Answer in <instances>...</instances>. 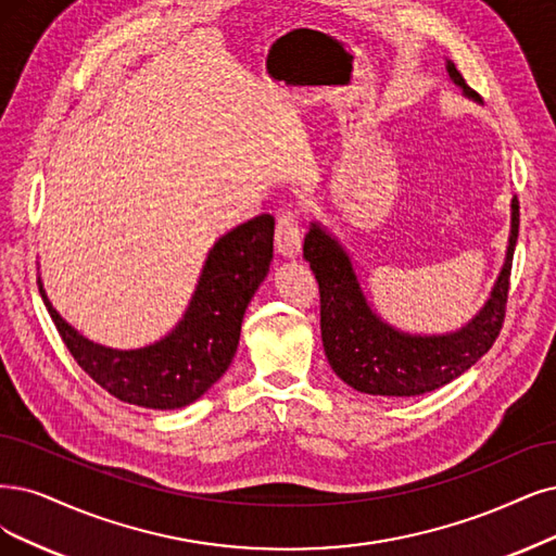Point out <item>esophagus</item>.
<instances>
[{
    "label": "esophagus",
    "instance_id": "1",
    "mask_svg": "<svg viewBox=\"0 0 556 556\" xmlns=\"http://www.w3.org/2000/svg\"><path fill=\"white\" fill-rule=\"evenodd\" d=\"M300 247H302V236L298 229V222L291 213H286L277 219L275 250L283 258H295L300 254Z\"/></svg>",
    "mask_w": 556,
    "mask_h": 556
}]
</instances>
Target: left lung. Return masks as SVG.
Segmentation results:
<instances>
[{"mask_svg":"<svg viewBox=\"0 0 556 556\" xmlns=\"http://www.w3.org/2000/svg\"><path fill=\"white\" fill-rule=\"evenodd\" d=\"M448 79L465 98L481 102L454 61L446 59ZM518 199H510V231L504 265L490 298L463 327L444 334H413L387 323L368 302L355 263L341 240L320 222L309 224L304 258L320 289V334L332 371L353 389L371 396H419L463 376L495 343L508 298V275L518 242Z\"/></svg>","mask_w":556,"mask_h":556,"instance_id":"left-lung-1","label":"left lung"}]
</instances>
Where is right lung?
Listing matches in <instances>:
<instances>
[{
    "label": "right lung",
    "instance_id": "right-lung-1",
    "mask_svg": "<svg viewBox=\"0 0 556 556\" xmlns=\"http://www.w3.org/2000/svg\"><path fill=\"white\" fill-rule=\"evenodd\" d=\"M273 236V215L219 236L180 320L155 343L130 351L79 334L54 309L40 277L38 291L71 355L102 389L130 405L176 409L201 399L231 366L247 304L270 273Z\"/></svg>",
    "mask_w": 556,
    "mask_h": 556
}]
</instances>
